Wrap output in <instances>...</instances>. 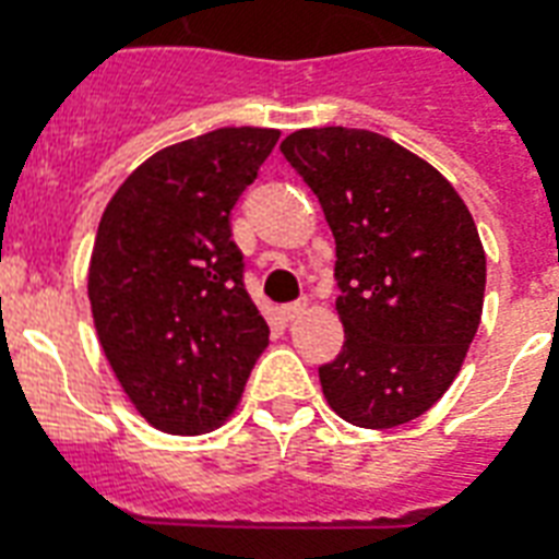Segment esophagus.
I'll return each mask as SVG.
<instances>
[{"label": "esophagus", "instance_id": "esophagus-1", "mask_svg": "<svg viewBox=\"0 0 559 559\" xmlns=\"http://www.w3.org/2000/svg\"><path fill=\"white\" fill-rule=\"evenodd\" d=\"M305 310H307V301L305 298H298V301H289V305L281 307V316H284L287 322H296L298 316L305 313Z\"/></svg>", "mask_w": 559, "mask_h": 559}]
</instances>
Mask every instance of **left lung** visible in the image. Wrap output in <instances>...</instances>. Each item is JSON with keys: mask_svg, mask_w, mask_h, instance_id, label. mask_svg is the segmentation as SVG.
<instances>
[{"mask_svg": "<svg viewBox=\"0 0 559 559\" xmlns=\"http://www.w3.org/2000/svg\"><path fill=\"white\" fill-rule=\"evenodd\" d=\"M336 240L340 357L319 368L348 424L391 429L455 380L481 322L485 249L455 188L397 142L322 127L281 142Z\"/></svg>", "mask_w": 559, "mask_h": 559, "instance_id": "8db88e82", "label": "left lung"}]
</instances>
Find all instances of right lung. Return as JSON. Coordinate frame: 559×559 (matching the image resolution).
<instances>
[{"mask_svg":"<svg viewBox=\"0 0 559 559\" xmlns=\"http://www.w3.org/2000/svg\"><path fill=\"white\" fill-rule=\"evenodd\" d=\"M278 135L223 127L170 144L124 179L100 217L92 319L121 389L162 432L223 424L270 342L246 293L231 209Z\"/></svg>","mask_w":559,"mask_h":559,"instance_id":"add662e5","label":"right lung"}]
</instances>
